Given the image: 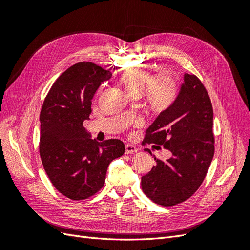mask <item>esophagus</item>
<instances>
[{"label": "esophagus", "instance_id": "34e87169", "mask_svg": "<svg viewBox=\"0 0 250 250\" xmlns=\"http://www.w3.org/2000/svg\"><path fill=\"white\" fill-rule=\"evenodd\" d=\"M138 152V148L133 146V145H129V144H127V145L125 146V153L126 154H132V153H135Z\"/></svg>", "mask_w": 250, "mask_h": 250}]
</instances>
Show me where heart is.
<instances>
[{
	"instance_id": "heart-1",
	"label": "heart",
	"mask_w": 250,
	"mask_h": 250,
	"mask_svg": "<svg viewBox=\"0 0 250 250\" xmlns=\"http://www.w3.org/2000/svg\"><path fill=\"white\" fill-rule=\"evenodd\" d=\"M117 80L132 98L142 96L146 108L155 115L170 109L179 93L178 82L172 75L161 73L152 76L142 67H128L119 74Z\"/></svg>"
}]
</instances>
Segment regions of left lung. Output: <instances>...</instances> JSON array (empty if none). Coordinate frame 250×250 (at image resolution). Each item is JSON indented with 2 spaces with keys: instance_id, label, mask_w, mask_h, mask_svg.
Wrapping results in <instances>:
<instances>
[{
  "instance_id": "left-lung-1",
  "label": "left lung",
  "mask_w": 250,
  "mask_h": 250,
  "mask_svg": "<svg viewBox=\"0 0 250 250\" xmlns=\"http://www.w3.org/2000/svg\"><path fill=\"white\" fill-rule=\"evenodd\" d=\"M213 117L206 87L195 75L186 73L175 103L157 116L143 141L171 152L165 162L154 157L156 165L142 177V190L151 200L173 207L198 190L215 152Z\"/></svg>"
}]
</instances>
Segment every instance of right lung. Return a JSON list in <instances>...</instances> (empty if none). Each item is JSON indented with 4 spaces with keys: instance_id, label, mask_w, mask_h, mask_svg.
<instances>
[{
    "instance_id": "add662e5",
    "label": "right lung",
    "mask_w": 250,
    "mask_h": 250,
    "mask_svg": "<svg viewBox=\"0 0 250 250\" xmlns=\"http://www.w3.org/2000/svg\"><path fill=\"white\" fill-rule=\"evenodd\" d=\"M111 73L93 62L70 66L53 83L41 111L40 154L51 183L72 200H83L104 186L108 165L122 156L117 139H90L83 127L92 112V99Z\"/></svg>"
}]
</instances>
